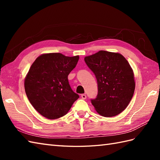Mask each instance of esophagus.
Masks as SVG:
<instances>
[{"label": "esophagus", "mask_w": 160, "mask_h": 160, "mask_svg": "<svg viewBox=\"0 0 160 160\" xmlns=\"http://www.w3.org/2000/svg\"><path fill=\"white\" fill-rule=\"evenodd\" d=\"M81 98H82L83 100H85L86 98H87V96H86V94H82V95H81Z\"/></svg>", "instance_id": "obj_1"}]
</instances>
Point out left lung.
I'll use <instances>...</instances> for the list:
<instances>
[{
	"instance_id": "obj_1",
	"label": "left lung",
	"mask_w": 160,
	"mask_h": 160,
	"mask_svg": "<svg viewBox=\"0 0 160 160\" xmlns=\"http://www.w3.org/2000/svg\"><path fill=\"white\" fill-rule=\"evenodd\" d=\"M96 76L98 95L91 103L98 113L113 117L127 107L133 96V71L127 59L118 53L100 51L84 58Z\"/></svg>"
}]
</instances>
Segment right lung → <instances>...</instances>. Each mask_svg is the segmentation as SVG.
<instances>
[{
  "mask_svg": "<svg viewBox=\"0 0 160 160\" xmlns=\"http://www.w3.org/2000/svg\"><path fill=\"white\" fill-rule=\"evenodd\" d=\"M78 60L79 56L44 53L32 64L25 79V90L30 103L42 116L50 120L62 117L79 98L68 81Z\"/></svg>",
  "mask_w": 160,
  "mask_h": 160,
  "instance_id": "add662e5",
  "label": "right lung"
}]
</instances>
